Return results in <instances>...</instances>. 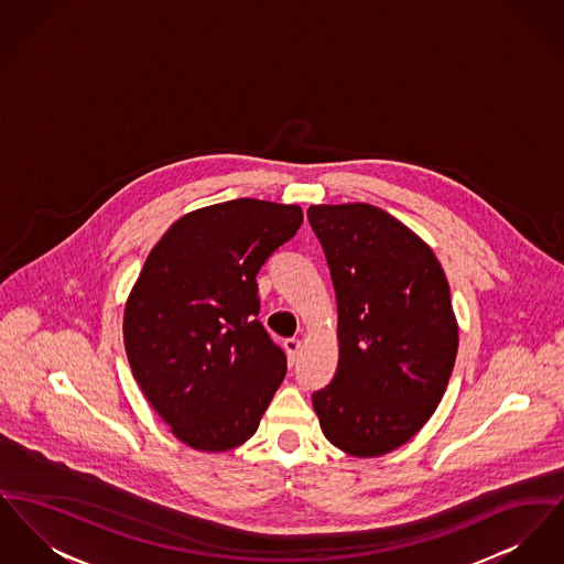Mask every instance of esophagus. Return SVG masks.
Wrapping results in <instances>:
<instances>
[{
    "label": "esophagus",
    "mask_w": 564,
    "mask_h": 564,
    "mask_svg": "<svg viewBox=\"0 0 564 564\" xmlns=\"http://www.w3.org/2000/svg\"><path fill=\"white\" fill-rule=\"evenodd\" d=\"M283 347H285V351H288V358H290V362L294 365V362L299 360L300 349H302V343H300V338H285Z\"/></svg>",
    "instance_id": "1"
}]
</instances>
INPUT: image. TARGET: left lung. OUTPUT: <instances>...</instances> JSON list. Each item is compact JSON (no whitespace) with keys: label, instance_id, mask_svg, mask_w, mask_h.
I'll return each mask as SVG.
<instances>
[{"label":"left lung","instance_id":"left-lung-1","mask_svg":"<svg viewBox=\"0 0 564 564\" xmlns=\"http://www.w3.org/2000/svg\"><path fill=\"white\" fill-rule=\"evenodd\" d=\"M338 306V366L313 392L334 447L383 456L431 420L458 351L449 283L431 247L372 204L311 206Z\"/></svg>","mask_w":564,"mask_h":564}]
</instances>
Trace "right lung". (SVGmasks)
Here are the masks:
<instances>
[{
  "label": "right lung",
  "instance_id": "right-lung-1",
  "mask_svg": "<svg viewBox=\"0 0 564 564\" xmlns=\"http://www.w3.org/2000/svg\"><path fill=\"white\" fill-rule=\"evenodd\" d=\"M302 224L300 206L238 198L181 217L126 304L133 379L176 438L226 452L258 431L288 358L258 319V272Z\"/></svg>",
  "mask_w": 564,
  "mask_h": 564
}]
</instances>
